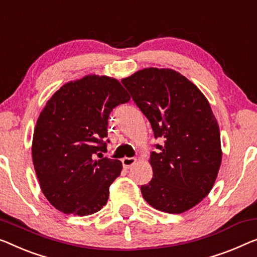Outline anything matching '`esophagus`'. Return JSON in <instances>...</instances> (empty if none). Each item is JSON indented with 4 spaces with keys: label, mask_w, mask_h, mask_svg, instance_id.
I'll return each instance as SVG.
<instances>
[{
    "label": "esophagus",
    "mask_w": 257,
    "mask_h": 257,
    "mask_svg": "<svg viewBox=\"0 0 257 257\" xmlns=\"http://www.w3.org/2000/svg\"><path fill=\"white\" fill-rule=\"evenodd\" d=\"M135 163H136L135 158H128V157H125V158L122 159V165H123L125 170H128V168L132 167Z\"/></svg>",
    "instance_id": "obj_1"
}]
</instances>
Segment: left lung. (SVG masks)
Here are the masks:
<instances>
[{
	"mask_svg": "<svg viewBox=\"0 0 257 257\" xmlns=\"http://www.w3.org/2000/svg\"><path fill=\"white\" fill-rule=\"evenodd\" d=\"M155 134L153 178L141 186L160 211L185 212L210 193L221 162L220 134L202 92L172 69L148 68L121 80Z\"/></svg>",
	"mask_w": 257,
	"mask_h": 257,
	"instance_id": "1",
	"label": "left lung"
}]
</instances>
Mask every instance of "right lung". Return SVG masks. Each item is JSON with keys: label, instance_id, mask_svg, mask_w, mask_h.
Returning a JSON list of instances; mask_svg holds the SVG:
<instances>
[{"label": "right lung", "instance_id": "add662e5", "mask_svg": "<svg viewBox=\"0 0 257 257\" xmlns=\"http://www.w3.org/2000/svg\"><path fill=\"white\" fill-rule=\"evenodd\" d=\"M130 100L120 82L91 75L64 84L49 99L33 134L32 158L40 188L67 214L87 216L102 209L120 160L104 157L112 110Z\"/></svg>", "mask_w": 257, "mask_h": 257}]
</instances>
